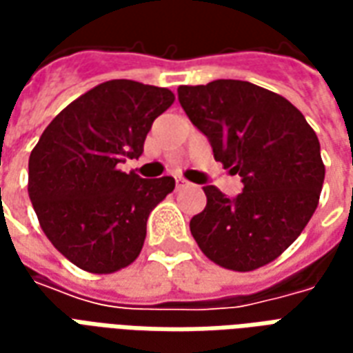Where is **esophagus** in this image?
Listing matches in <instances>:
<instances>
[{
  "mask_svg": "<svg viewBox=\"0 0 353 353\" xmlns=\"http://www.w3.org/2000/svg\"><path fill=\"white\" fill-rule=\"evenodd\" d=\"M176 185H177V189H183V187L189 185V181H185L183 177H176Z\"/></svg>",
  "mask_w": 353,
  "mask_h": 353,
  "instance_id": "esophagus-1",
  "label": "esophagus"
}]
</instances>
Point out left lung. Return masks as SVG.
<instances>
[{
  "label": "left lung",
  "mask_w": 353,
  "mask_h": 353,
  "mask_svg": "<svg viewBox=\"0 0 353 353\" xmlns=\"http://www.w3.org/2000/svg\"><path fill=\"white\" fill-rule=\"evenodd\" d=\"M177 100L215 161L242 177L229 199L214 185L191 234L208 259L250 272L293 244L316 212L325 177L316 132L283 96L248 81L179 87Z\"/></svg>",
  "instance_id": "1"
}]
</instances>
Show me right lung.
Instances as JSON below:
<instances>
[{"label":"right lung","instance_id":"right-lung-1","mask_svg":"<svg viewBox=\"0 0 353 353\" xmlns=\"http://www.w3.org/2000/svg\"><path fill=\"white\" fill-rule=\"evenodd\" d=\"M168 88L101 83L62 109L28 162V192L43 232L92 274L117 272L143 248L147 217L174 177L141 179L119 164L143 153L153 121L174 103Z\"/></svg>","mask_w":353,"mask_h":353}]
</instances>
